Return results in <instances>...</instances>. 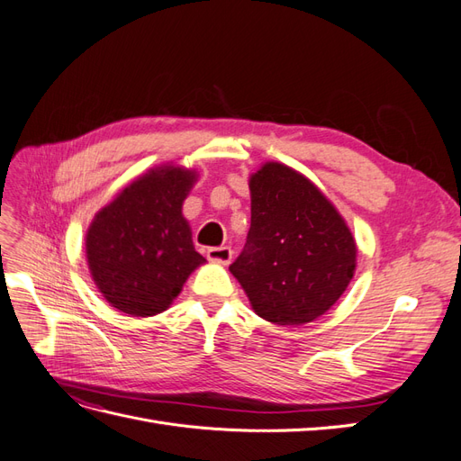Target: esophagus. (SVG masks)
I'll use <instances>...</instances> for the list:
<instances>
[{
  "mask_svg": "<svg viewBox=\"0 0 461 461\" xmlns=\"http://www.w3.org/2000/svg\"><path fill=\"white\" fill-rule=\"evenodd\" d=\"M207 259L227 265L232 259V249L229 246H221V248H207Z\"/></svg>",
  "mask_w": 461,
  "mask_h": 461,
  "instance_id": "1",
  "label": "esophagus"
}]
</instances>
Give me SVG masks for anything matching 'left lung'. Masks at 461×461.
<instances>
[{"label":"left lung","mask_w":461,"mask_h":461,"mask_svg":"<svg viewBox=\"0 0 461 461\" xmlns=\"http://www.w3.org/2000/svg\"><path fill=\"white\" fill-rule=\"evenodd\" d=\"M249 194L252 225L229 269L265 321L312 323L352 281L354 236L325 194L288 165H261L249 176Z\"/></svg>","instance_id":"8db88e82"}]
</instances>
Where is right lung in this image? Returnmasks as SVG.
Segmentation results:
<instances>
[{"label":"right lung","mask_w":461,"mask_h":461,"mask_svg":"<svg viewBox=\"0 0 461 461\" xmlns=\"http://www.w3.org/2000/svg\"><path fill=\"white\" fill-rule=\"evenodd\" d=\"M196 178V171L185 167H156L122 188L90 222L88 269L119 312L134 317L165 312L190 273L205 263L183 215Z\"/></svg>","instance_id":"right-lung-1"}]
</instances>
